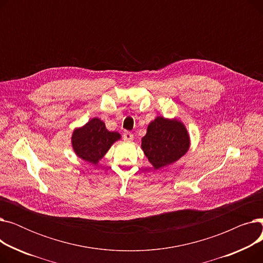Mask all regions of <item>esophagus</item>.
I'll return each mask as SVG.
<instances>
[{
    "mask_svg": "<svg viewBox=\"0 0 263 263\" xmlns=\"http://www.w3.org/2000/svg\"><path fill=\"white\" fill-rule=\"evenodd\" d=\"M123 140L127 141V142H131L133 140V134L131 132L126 131L123 133Z\"/></svg>",
    "mask_w": 263,
    "mask_h": 263,
    "instance_id": "esophagus-1",
    "label": "esophagus"
}]
</instances>
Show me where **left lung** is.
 <instances>
[{
	"label": "left lung",
	"mask_w": 263,
	"mask_h": 263,
	"mask_svg": "<svg viewBox=\"0 0 263 263\" xmlns=\"http://www.w3.org/2000/svg\"><path fill=\"white\" fill-rule=\"evenodd\" d=\"M190 148V136L178 119L158 116L148 124L142 139V149L155 170L167 166L184 156Z\"/></svg>",
	"instance_id": "1"
}]
</instances>
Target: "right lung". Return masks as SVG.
I'll list each match as a JSON object with an SVG mask.
<instances>
[{"mask_svg": "<svg viewBox=\"0 0 263 263\" xmlns=\"http://www.w3.org/2000/svg\"><path fill=\"white\" fill-rule=\"evenodd\" d=\"M118 140L119 133L109 132L102 120L92 118L85 126L73 131L71 144L79 158L96 165Z\"/></svg>", "mask_w": 263, "mask_h": 263, "instance_id": "right-lung-1", "label": "right lung"}]
</instances>
